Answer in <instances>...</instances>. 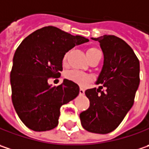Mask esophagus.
<instances>
[{
  "label": "esophagus",
  "instance_id": "34e87169",
  "mask_svg": "<svg viewBox=\"0 0 149 149\" xmlns=\"http://www.w3.org/2000/svg\"><path fill=\"white\" fill-rule=\"evenodd\" d=\"M85 93V90L83 89V88H80V90H79V94L80 95H84Z\"/></svg>",
  "mask_w": 149,
  "mask_h": 149
}]
</instances>
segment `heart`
Instances as JSON below:
<instances>
[{
    "label": "heart",
    "mask_w": 149,
    "mask_h": 149,
    "mask_svg": "<svg viewBox=\"0 0 149 149\" xmlns=\"http://www.w3.org/2000/svg\"><path fill=\"white\" fill-rule=\"evenodd\" d=\"M99 52L97 49L94 48V47H91V48H88L87 51V58L91 56H93L94 53ZM67 55L64 56V59H66ZM65 77L69 80V81H73L74 83H77L80 86H84L86 85L87 83L89 82V81L91 80V77L87 73L81 72V71H78V70H70L66 72L65 74Z\"/></svg>",
    "instance_id": "obj_1"
}]
</instances>
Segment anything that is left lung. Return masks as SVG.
<instances>
[{"mask_svg": "<svg viewBox=\"0 0 149 149\" xmlns=\"http://www.w3.org/2000/svg\"><path fill=\"white\" fill-rule=\"evenodd\" d=\"M100 43L103 65L97 79L102 87L85 91L90 107L80 114L88 132L106 134L116 129L133 107L139 86V61L133 50L119 37L104 35L92 38Z\"/></svg>", "mask_w": 149, "mask_h": 149, "instance_id": "8db88e82", "label": "left lung"}]
</instances>
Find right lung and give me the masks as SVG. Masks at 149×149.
<instances>
[{
	"label": "right lung",
	"instance_id": "add662e5",
	"mask_svg": "<svg viewBox=\"0 0 149 149\" xmlns=\"http://www.w3.org/2000/svg\"><path fill=\"white\" fill-rule=\"evenodd\" d=\"M89 42L55 26H45L30 34L17 47L10 72L11 99L16 113L28 128L42 132L58 124L60 108L79 94L77 83L64 79L48 84L61 75L65 54L75 46Z\"/></svg>",
	"mask_w": 149,
	"mask_h": 149
}]
</instances>
